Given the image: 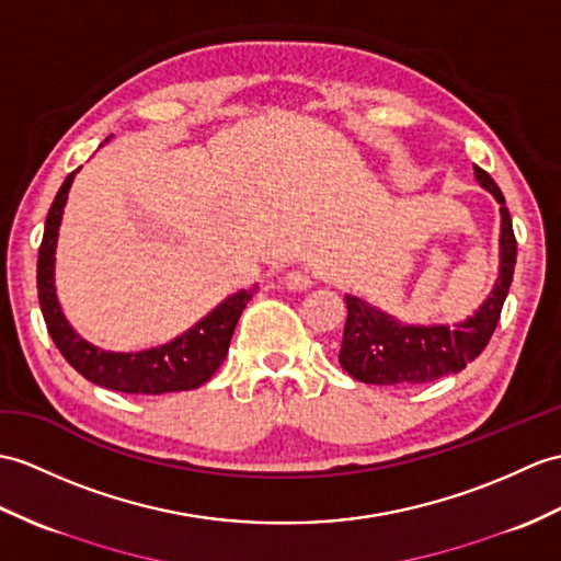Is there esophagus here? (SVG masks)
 I'll use <instances>...</instances> for the list:
<instances>
[{
    "mask_svg": "<svg viewBox=\"0 0 561 561\" xmlns=\"http://www.w3.org/2000/svg\"><path fill=\"white\" fill-rule=\"evenodd\" d=\"M284 284H286V289H291V291H306L312 286V277L306 270H291L289 275L284 277Z\"/></svg>",
    "mask_w": 561,
    "mask_h": 561,
    "instance_id": "esophagus-1",
    "label": "esophagus"
}]
</instances>
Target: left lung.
<instances>
[{
	"instance_id": "8db88e82",
	"label": "left lung",
	"mask_w": 561,
	"mask_h": 561,
	"mask_svg": "<svg viewBox=\"0 0 561 561\" xmlns=\"http://www.w3.org/2000/svg\"><path fill=\"white\" fill-rule=\"evenodd\" d=\"M476 179L502 205V263L500 277L488 301L473 318L459 324L413 328L389 318L356 296H346V324L340 348L342 368L366 385H427L439 377L461 373L483 354L497 328L504 298L510 294L516 267V237L510 207L500 186L485 169L476 167Z\"/></svg>"
}]
</instances>
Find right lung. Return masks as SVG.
Here are the masks:
<instances>
[{
  "label": "right lung",
  "mask_w": 561,
  "mask_h": 561,
  "mask_svg": "<svg viewBox=\"0 0 561 561\" xmlns=\"http://www.w3.org/2000/svg\"><path fill=\"white\" fill-rule=\"evenodd\" d=\"M73 176L76 172L67 176L55 195V203L45 219L41 251H37V298H41V310L51 342L73 370L112 392L164 394L186 392V389L205 385L227 358L231 334L237 330L245 304L253 298L255 286L229 296L195 328L160 348L140 351V354H110V351L90 346L69 328L55 294L57 231Z\"/></svg>",
  "instance_id": "add662e5"
}]
</instances>
